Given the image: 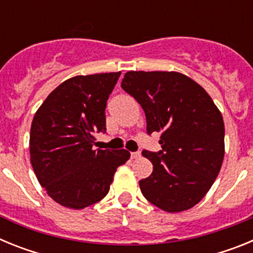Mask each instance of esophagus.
Returning a JSON list of instances; mask_svg holds the SVG:
<instances>
[{
    "instance_id": "obj_1",
    "label": "esophagus",
    "mask_w": 253,
    "mask_h": 253,
    "mask_svg": "<svg viewBox=\"0 0 253 253\" xmlns=\"http://www.w3.org/2000/svg\"><path fill=\"white\" fill-rule=\"evenodd\" d=\"M130 157L133 158V160H137V158L140 157V152H131Z\"/></svg>"
}]
</instances>
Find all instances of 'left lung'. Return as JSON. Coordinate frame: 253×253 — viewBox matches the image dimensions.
<instances>
[{"instance_id": "1", "label": "left lung", "mask_w": 253, "mask_h": 253, "mask_svg": "<svg viewBox=\"0 0 253 253\" xmlns=\"http://www.w3.org/2000/svg\"><path fill=\"white\" fill-rule=\"evenodd\" d=\"M146 114L147 133L161 131L158 152L142 154L153 172L139 181L143 196L169 213L198 204L224 157V123L200 84L178 72H126L122 81Z\"/></svg>"}]
</instances>
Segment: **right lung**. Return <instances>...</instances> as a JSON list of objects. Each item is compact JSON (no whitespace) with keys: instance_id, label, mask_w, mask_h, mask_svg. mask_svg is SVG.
<instances>
[{"instance_id":"1","label":"right lung","mask_w":253,"mask_h":253,"mask_svg":"<svg viewBox=\"0 0 253 253\" xmlns=\"http://www.w3.org/2000/svg\"><path fill=\"white\" fill-rule=\"evenodd\" d=\"M122 72L76 76L51 91L35 114L30 161L40 185L58 204L84 209L106 196L125 149H93L106 131V101Z\"/></svg>"}]
</instances>
